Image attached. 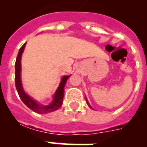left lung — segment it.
Segmentation results:
<instances>
[{
    "instance_id": "1",
    "label": "left lung",
    "mask_w": 147,
    "mask_h": 147,
    "mask_svg": "<svg viewBox=\"0 0 147 147\" xmlns=\"http://www.w3.org/2000/svg\"><path fill=\"white\" fill-rule=\"evenodd\" d=\"M86 103H87V105H88V107H90V108H92V107H91V105H89V103H88V100H87V99H86Z\"/></svg>"
}]
</instances>
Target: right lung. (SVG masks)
<instances>
[{
  "label": "right lung",
  "instance_id": "right-lung-1",
  "mask_svg": "<svg viewBox=\"0 0 147 147\" xmlns=\"http://www.w3.org/2000/svg\"><path fill=\"white\" fill-rule=\"evenodd\" d=\"M26 43V42H25L22 46L21 48L20 49L18 55L17 56L16 62H15V85H16V88H17V91L18 92V94H19L22 101L29 108H30L32 111L36 112L38 114H47V113L55 111L62 107V102H63V97H64L65 85V83H66L68 78L70 77V76L62 77L61 82H60L59 85V87H58L57 90H56V92L53 96V100L51 102L50 105H47V106L40 105L35 100H33V98L29 96L28 94H26V92H24L23 86H22L21 78H20V70H21L20 60H21L22 53L24 52Z\"/></svg>",
  "mask_w": 147,
  "mask_h": 147
}]
</instances>
